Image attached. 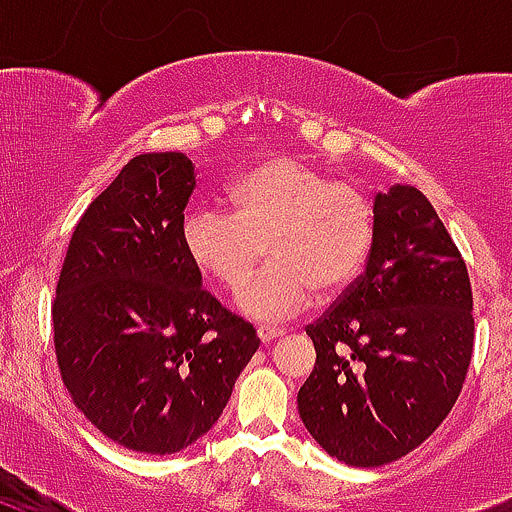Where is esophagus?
Returning <instances> with one entry per match:
<instances>
[{
	"label": "esophagus",
	"instance_id": "34e87169",
	"mask_svg": "<svg viewBox=\"0 0 512 512\" xmlns=\"http://www.w3.org/2000/svg\"><path fill=\"white\" fill-rule=\"evenodd\" d=\"M282 334H285V332H282V329H272V327H260V329H257V337H260L262 344L275 342V339H280Z\"/></svg>",
	"mask_w": 512,
	"mask_h": 512
}]
</instances>
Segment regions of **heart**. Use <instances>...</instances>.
<instances>
[{
  "label": "heart",
  "instance_id": "b5f03b06",
  "mask_svg": "<svg viewBox=\"0 0 512 512\" xmlns=\"http://www.w3.org/2000/svg\"><path fill=\"white\" fill-rule=\"evenodd\" d=\"M374 240L371 205L352 185L334 183L304 160L255 165L230 188V213L195 208L183 220V250L198 270L240 289L262 260L270 267L237 294L242 314L282 322L314 297L354 280Z\"/></svg>",
  "mask_w": 512,
  "mask_h": 512
}]
</instances>
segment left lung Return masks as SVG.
<instances>
[{
  "mask_svg": "<svg viewBox=\"0 0 512 512\" xmlns=\"http://www.w3.org/2000/svg\"><path fill=\"white\" fill-rule=\"evenodd\" d=\"M317 361L299 418L337 461L376 468L421 446L456 404L473 354L466 262L414 185L374 195L364 275L307 327Z\"/></svg>",
  "mask_w": 512,
  "mask_h": 512,
  "instance_id": "obj_1",
  "label": "left lung"
}]
</instances>
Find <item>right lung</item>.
<instances>
[{"instance_id":"add662e5","label":"right lung","mask_w":512,"mask_h":512,"mask_svg":"<svg viewBox=\"0 0 512 512\" xmlns=\"http://www.w3.org/2000/svg\"><path fill=\"white\" fill-rule=\"evenodd\" d=\"M193 188L185 153L128 160L81 215L51 309L76 409L103 436L151 456L205 436L260 347L185 255Z\"/></svg>"}]
</instances>
